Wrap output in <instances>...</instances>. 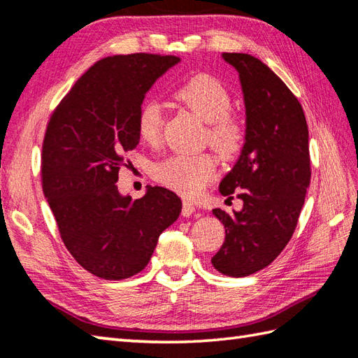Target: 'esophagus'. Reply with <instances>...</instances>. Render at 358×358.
I'll list each match as a JSON object with an SVG mask.
<instances>
[{
	"instance_id": "1",
	"label": "esophagus",
	"mask_w": 358,
	"mask_h": 358,
	"mask_svg": "<svg viewBox=\"0 0 358 358\" xmlns=\"http://www.w3.org/2000/svg\"><path fill=\"white\" fill-rule=\"evenodd\" d=\"M195 212V204L189 200H183V209H181V214L185 217H191Z\"/></svg>"
}]
</instances>
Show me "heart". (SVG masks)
Wrapping results in <instances>:
<instances>
[{
    "label": "heart",
    "instance_id": "1",
    "mask_svg": "<svg viewBox=\"0 0 358 358\" xmlns=\"http://www.w3.org/2000/svg\"><path fill=\"white\" fill-rule=\"evenodd\" d=\"M175 98L206 121V140L220 157L231 159L240 154L246 141V124L231 112L232 96L218 81L209 75H196L185 81ZM164 115L158 100L143 101L136 113V132L148 144H157L162 138ZM217 162L208 152L204 154H175L154 166V178L172 191L185 196L199 195L214 178Z\"/></svg>",
    "mask_w": 358,
    "mask_h": 358
}]
</instances>
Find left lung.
Listing matches in <instances>:
<instances>
[{"mask_svg": "<svg viewBox=\"0 0 358 358\" xmlns=\"http://www.w3.org/2000/svg\"><path fill=\"white\" fill-rule=\"evenodd\" d=\"M223 58L240 77L246 141L220 192L237 194L243 209L212 210L226 237L210 262L224 275L248 277L275 260L295 231L310 181L309 132L301 104L268 66L248 53Z\"/></svg>", "mask_w": 358, "mask_h": 358, "instance_id": "8db88e82", "label": "left lung"}]
</instances>
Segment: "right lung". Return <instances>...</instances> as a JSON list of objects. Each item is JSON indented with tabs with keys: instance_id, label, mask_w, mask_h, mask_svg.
Segmentation results:
<instances>
[{
	"instance_id": "obj_1",
	"label": "right lung",
	"mask_w": 358,
	"mask_h": 358,
	"mask_svg": "<svg viewBox=\"0 0 358 358\" xmlns=\"http://www.w3.org/2000/svg\"><path fill=\"white\" fill-rule=\"evenodd\" d=\"M180 62L173 55L132 53L96 62L75 83L45 127L41 185L59 235L83 268L123 280L146 268L159 234L181 212L166 187L138 200L118 192L129 150L136 148V113L152 85Z\"/></svg>"
}]
</instances>
